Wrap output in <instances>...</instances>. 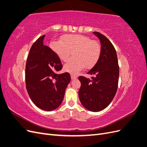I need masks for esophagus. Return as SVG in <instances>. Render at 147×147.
I'll return each instance as SVG.
<instances>
[{"label": "esophagus", "instance_id": "obj_1", "mask_svg": "<svg viewBox=\"0 0 147 147\" xmlns=\"http://www.w3.org/2000/svg\"><path fill=\"white\" fill-rule=\"evenodd\" d=\"M71 78H72V80L76 79V78H77V76H76V75H71Z\"/></svg>", "mask_w": 147, "mask_h": 147}]
</instances>
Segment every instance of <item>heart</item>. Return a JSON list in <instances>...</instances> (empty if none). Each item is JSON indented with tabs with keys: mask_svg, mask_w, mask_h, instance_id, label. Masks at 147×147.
Masks as SVG:
<instances>
[{
	"mask_svg": "<svg viewBox=\"0 0 147 147\" xmlns=\"http://www.w3.org/2000/svg\"><path fill=\"white\" fill-rule=\"evenodd\" d=\"M50 48L63 61H67L71 53L73 57L64 65L65 71L77 74L84 67L91 69L98 61L100 55V44L90 37L80 34L65 35L61 41L51 42Z\"/></svg>",
	"mask_w": 147,
	"mask_h": 147,
	"instance_id": "obj_1",
	"label": "heart"
}]
</instances>
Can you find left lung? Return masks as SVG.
<instances>
[{
  "instance_id": "8db88e82",
  "label": "left lung",
  "mask_w": 147,
  "mask_h": 147,
  "mask_svg": "<svg viewBox=\"0 0 147 147\" xmlns=\"http://www.w3.org/2000/svg\"><path fill=\"white\" fill-rule=\"evenodd\" d=\"M100 40V55L96 64L88 72L92 80L78 77L81 86L78 96L82 104L91 112L105 109L116 94L119 78V65L116 50L105 35L93 32Z\"/></svg>"
}]
</instances>
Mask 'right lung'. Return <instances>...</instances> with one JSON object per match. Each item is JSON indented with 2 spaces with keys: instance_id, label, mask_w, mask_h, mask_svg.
Masks as SVG:
<instances>
[{
  "instance_id": "add662e5",
  "label": "right lung",
  "mask_w": 147,
  "mask_h": 147,
  "mask_svg": "<svg viewBox=\"0 0 147 147\" xmlns=\"http://www.w3.org/2000/svg\"><path fill=\"white\" fill-rule=\"evenodd\" d=\"M45 36L38 38L30 48L26 65V86L35 105L51 111L63 102L70 76L68 72L58 73L63 65L51 49L43 45Z\"/></svg>"
}]
</instances>
